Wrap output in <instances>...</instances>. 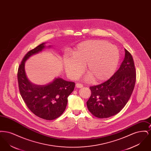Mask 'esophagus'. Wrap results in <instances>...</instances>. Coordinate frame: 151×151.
I'll return each instance as SVG.
<instances>
[{"mask_svg": "<svg viewBox=\"0 0 151 151\" xmlns=\"http://www.w3.org/2000/svg\"><path fill=\"white\" fill-rule=\"evenodd\" d=\"M76 86L77 87V88H82V87H83V85L82 84H81V83H78L76 84Z\"/></svg>", "mask_w": 151, "mask_h": 151, "instance_id": "1", "label": "esophagus"}]
</instances>
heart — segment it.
<instances>
[{"label":"heart","mask_w":151,"mask_h":151,"mask_svg":"<svg viewBox=\"0 0 151 151\" xmlns=\"http://www.w3.org/2000/svg\"><path fill=\"white\" fill-rule=\"evenodd\" d=\"M72 54L64 59L68 75L72 79L78 78L86 65V71L94 83L109 79L115 72L120 60L117 47L105 40L81 42L72 51Z\"/></svg>","instance_id":"1"}]
</instances>
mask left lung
Here are the masks:
<instances>
[{
    "label": "left lung",
    "instance_id": "left-lung-1",
    "mask_svg": "<svg viewBox=\"0 0 151 151\" xmlns=\"http://www.w3.org/2000/svg\"><path fill=\"white\" fill-rule=\"evenodd\" d=\"M125 56L117 71L107 81L89 87L91 95L86 102L92 115L106 118L118 114L125 106L132 93L136 82L134 59L124 49Z\"/></svg>",
    "mask_w": 151,
    "mask_h": 151
}]
</instances>
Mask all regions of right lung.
Returning <instances> with one entry per match:
<instances>
[{"label":"right lung","mask_w":151,"mask_h":151,"mask_svg":"<svg viewBox=\"0 0 151 151\" xmlns=\"http://www.w3.org/2000/svg\"><path fill=\"white\" fill-rule=\"evenodd\" d=\"M45 43L28 51L19 65L17 80L20 94L29 110L37 116L46 120H53L65 111L67 98L75 88V83L58 78L43 86L32 83L26 76L24 65L30 56L45 47Z\"/></svg>","instance_id":"obj_1"}]
</instances>
